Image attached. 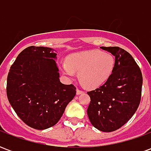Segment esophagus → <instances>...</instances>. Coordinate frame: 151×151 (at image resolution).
I'll use <instances>...</instances> for the list:
<instances>
[{"label":"esophagus","instance_id":"esophagus-1","mask_svg":"<svg viewBox=\"0 0 151 151\" xmlns=\"http://www.w3.org/2000/svg\"><path fill=\"white\" fill-rule=\"evenodd\" d=\"M83 91H82V90H80V89H77V95H81V94H82L83 93Z\"/></svg>","mask_w":151,"mask_h":151}]
</instances>
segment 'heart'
I'll return each mask as SVG.
<instances>
[{"mask_svg":"<svg viewBox=\"0 0 151 151\" xmlns=\"http://www.w3.org/2000/svg\"><path fill=\"white\" fill-rule=\"evenodd\" d=\"M115 58L108 52L89 50L73 53L67 58L64 72L73 77L78 73V80L87 88H96L108 81L115 68Z\"/></svg>","mask_w":151,"mask_h":151,"instance_id":"b5f03b06","label":"heart"}]
</instances>
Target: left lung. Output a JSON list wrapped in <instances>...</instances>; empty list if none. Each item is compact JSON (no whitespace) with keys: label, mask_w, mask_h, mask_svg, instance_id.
Here are the masks:
<instances>
[{"label":"left lung","mask_w":151,"mask_h":151,"mask_svg":"<svg viewBox=\"0 0 151 151\" xmlns=\"http://www.w3.org/2000/svg\"><path fill=\"white\" fill-rule=\"evenodd\" d=\"M115 56V68L104 85L87 92V108L93 126L113 132L126 124L138 108L142 98V74L133 56L118 47H101Z\"/></svg>","instance_id":"left-lung-1"}]
</instances>
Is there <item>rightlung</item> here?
I'll return each mask as SVG.
<instances>
[{
	"instance_id": "right-lung-1",
	"label": "right lung",
	"mask_w": 151,
	"mask_h": 151,
	"mask_svg": "<svg viewBox=\"0 0 151 151\" xmlns=\"http://www.w3.org/2000/svg\"><path fill=\"white\" fill-rule=\"evenodd\" d=\"M56 58V53L50 47H28L9 71V102L19 118L35 129L55 125L76 95L73 84L60 82Z\"/></svg>"
}]
</instances>
